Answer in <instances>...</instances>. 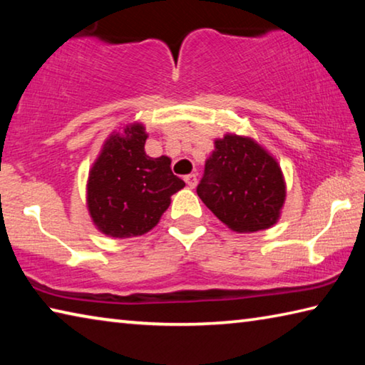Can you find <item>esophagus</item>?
<instances>
[{"label":"esophagus","mask_w":365,"mask_h":365,"mask_svg":"<svg viewBox=\"0 0 365 365\" xmlns=\"http://www.w3.org/2000/svg\"><path fill=\"white\" fill-rule=\"evenodd\" d=\"M185 180V183H187V187L188 188H195L196 187V183H197V178H196V175L195 174H190V175H187L183 178Z\"/></svg>","instance_id":"1"}]
</instances>
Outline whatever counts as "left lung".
<instances>
[{
    "label": "left lung",
    "instance_id": "1",
    "mask_svg": "<svg viewBox=\"0 0 365 365\" xmlns=\"http://www.w3.org/2000/svg\"><path fill=\"white\" fill-rule=\"evenodd\" d=\"M197 196L220 222L238 233L277 224L287 185L277 159L250 137L227 133L214 141Z\"/></svg>",
    "mask_w": 365,
    "mask_h": 365
}]
</instances>
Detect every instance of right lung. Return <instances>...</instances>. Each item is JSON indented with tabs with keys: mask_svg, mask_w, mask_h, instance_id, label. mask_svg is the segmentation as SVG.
Instances as JSON below:
<instances>
[{
	"mask_svg": "<svg viewBox=\"0 0 365 365\" xmlns=\"http://www.w3.org/2000/svg\"><path fill=\"white\" fill-rule=\"evenodd\" d=\"M148 133L133 122L104 141L86 183V206L95 227L113 238L140 237L158 225L170 196L185 187L170 158L145 153Z\"/></svg>",
	"mask_w": 365,
	"mask_h": 365,
	"instance_id": "right-lung-1",
	"label": "right lung"
}]
</instances>
